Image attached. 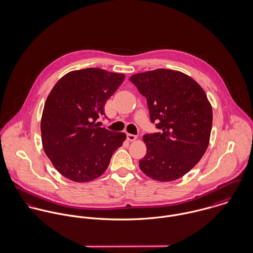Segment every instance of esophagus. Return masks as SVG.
<instances>
[{
  "mask_svg": "<svg viewBox=\"0 0 253 253\" xmlns=\"http://www.w3.org/2000/svg\"><path fill=\"white\" fill-rule=\"evenodd\" d=\"M136 138H137L136 135L131 134V133H126V139H127L128 141H134Z\"/></svg>",
  "mask_w": 253,
  "mask_h": 253,
  "instance_id": "1",
  "label": "esophagus"
}]
</instances>
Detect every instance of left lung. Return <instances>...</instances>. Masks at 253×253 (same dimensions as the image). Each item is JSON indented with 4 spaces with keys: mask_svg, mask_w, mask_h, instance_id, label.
Listing matches in <instances>:
<instances>
[{
    "mask_svg": "<svg viewBox=\"0 0 253 253\" xmlns=\"http://www.w3.org/2000/svg\"><path fill=\"white\" fill-rule=\"evenodd\" d=\"M129 81L146 97L159 129L143 136L147 152L140 169L154 180H176L200 162L210 143L212 109L207 94L191 77L169 69L134 74Z\"/></svg>",
    "mask_w": 253,
    "mask_h": 253,
    "instance_id": "left-lung-1",
    "label": "left lung"
}]
</instances>
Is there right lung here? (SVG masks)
I'll return each instance as SVG.
<instances>
[{
  "label": "right lung",
  "instance_id": "add662e5",
  "mask_svg": "<svg viewBox=\"0 0 253 253\" xmlns=\"http://www.w3.org/2000/svg\"><path fill=\"white\" fill-rule=\"evenodd\" d=\"M125 79L99 68L63 76L48 94L41 121L44 153L59 173L75 182L99 177L126 134L100 127L104 105Z\"/></svg>",
  "mask_w": 253,
  "mask_h": 253
}]
</instances>
